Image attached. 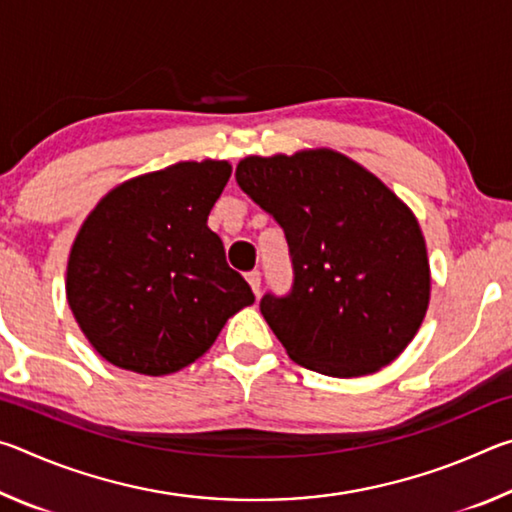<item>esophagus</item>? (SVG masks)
Instances as JSON below:
<instances>
[{
  "mask_svg": "<svg viewBox=\"0 0 512 512\" xmlns=\"http://www.w3.org/2000/svg\"><path fill=\"white\" fill-rule=\"evenodd\" d=\"M246 280H248L250 289H253L255 296H259V289H262V275H259V271H250L246 275Z\"/></svg>",
  "mask_w": 512,
  "mask_h": 512,
  "instance_id": "obj_1",
  "label": "esophagus"
}]
</instances>
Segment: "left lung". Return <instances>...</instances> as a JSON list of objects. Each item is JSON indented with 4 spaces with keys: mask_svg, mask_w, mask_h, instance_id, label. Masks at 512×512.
Segmentation results:
<instances>
[{
    "mask_svg": "<svg viewBox=\"0 0 512 512\" xmlns=\"http://www.w3.org/2000/svg\"><path fill=\"white\" fill-rule=\"evenodd\" d=\"M235 176L287 237L291 293H266L259 309L289 357L329 377L370 375L400 357L431 293L409 207L332 149L248 155Z\"/></svg>",
    "mask_w": 512,
    "mask_h": 512,
    "instance_id": "1",
    "label": "left lung"
}]
</instances>
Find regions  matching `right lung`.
<instances>
[{
  "label": "right lung",
  "mask_w": 512,
  "mask_h": 512,
  "mask_svg": "<svg viewBox=\"0 0 512 512\" xmlns=\"http://www.w3.org/2000/svg\"><path fill=\"white\" fill-rule=\"evenodd\" d=\"M230 173L225 160L176 162L117 185L83 221L67 302L112 366L151 377L185 368L255 302L207 228Z\"/></svg>",
  "instance_id": "right-lung-1"
}]
</instances>
